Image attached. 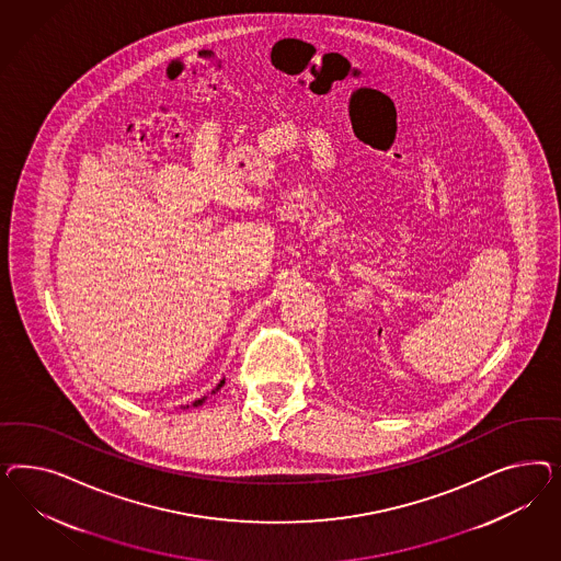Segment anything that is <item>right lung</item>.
<instances>
[{
	"mask_svg": "<svg viewBox=\"0 0 561 561\" xmlns=\"http://www.w3.org/2000/svg\"><path fill=\"white\" fill-rule=\"evenodd\" d=\"M224 382H226V380H224V378H221L220 385H218V387H216V389H214V391H211V394H214V392L220 391L221 387H224ZM205 399H207V397H202V399H197V401H193V408H199V405H204ZM183 409H188V405H187V408H183Z\"/></svg>",
	"mask_w": 561,
	"mask_h": 561,
	"instance_id": "add662e5",
	"label": "right lung"
}]
</instances>
